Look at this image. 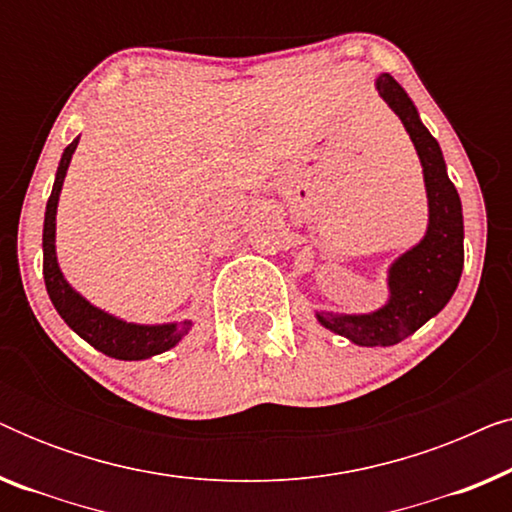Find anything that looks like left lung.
Listing matches in <instances>:
<instances>
[{
  "label": "left lung",
  "instance_id": "left-lung-1",
  "mask_svg": "<svg viewBox=\"0 0 512 512\" xmlns=\"http://www.w3.org/2000/svg\"><path fill=\"white\" fill-rule=\"evenodd\" d=\"M377 90L396 111L415 144L424 167L429 195V230L424 240L403 254L389 270L391 300L373 314H317L328 331L345 335L363 347L396 345L443 310L457 289L464 268V216L461 200L447 177L443 151L436 137L419 121L415 104L394 76L382 74Z\"/></svg>",
  "mask_w": 512,
  "mask_h": 512
}]
</instances>
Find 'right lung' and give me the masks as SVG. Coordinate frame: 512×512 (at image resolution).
Here are the masks:
<instances>
[{"label":"right lung","mask_w":512,"mask_h":512,"mask_svg":"<svg viewBox=\"0 0 512 512\" xmlns=\"http://www.w3.org/2000/svg\"><path fill=\"white\" fill-rule=\"evenodd\" d=\"M79 144V137L67 146L60 158L58 174H55V184L51 191V198L46 202V219H44V282L46 291L51 296V303L65 324L72 328L76 335H81L88 345L100 349L102 354L111 356V359L121 361H139L156 356L160 352L177 345L191 328V321H179V324H165V326H139V324H125V321L111 317V314L97 310L81 298L72 286L65 282L62 272L58 268V258H55V209H58V198L62 181H65L69 160Z\"/></svg>","instance_id":"obj_1"}]
</instances>
